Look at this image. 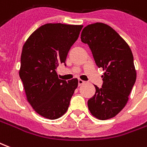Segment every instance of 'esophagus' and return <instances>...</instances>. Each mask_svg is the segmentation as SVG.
<instances>
[{
  "label": "esophagus",
  "instance_id": "esophagus-1",
  "mask_svg": "<svg viewBox=\"0 0 147 147\" xmlns=\"http://www.w3.org/2000/svg\"><path fill=\"white\" fill-rule=\"evenodd\" d=\"M85 83V81H83L82 80H79V86H81V85H83Z\"/></svg>",
  "mask_w": 147,
  "mask_h": 147
}]
</instances>
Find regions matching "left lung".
<instances>
[{
	"mask_svg": "<svg viewBox=\"0 0 147 147\" xmlns=\"http://www.w3.org/2000/svg\"><path fill=\"white\" fill-rule=\"evenodd\" d=\"M81 41L88 44L96 64L105 71L102 88L87 102L90 113L99 120L113 118L122 110L136 80L132 52L120 34L103 23L83 28Z\"/></svg>",
	"mask_w": 147,
	"mask_h": 147,
	"instance_id": "1",
	"label": "left lung"
}]
</instances>
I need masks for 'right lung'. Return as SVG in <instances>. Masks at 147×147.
<instances>
[{"label": "right lung", "mask_w": 147, "mask_h": 147, "mask_svg": "<svg viewBox=\"0 0 147 147\" xmlns=\"http://www.w3.org/2000/svg\"><path fill=\"white\" fill-rule=\"evenodd\" d=\"M83 25L46 24L34 30L24 43L19 75L27 102L40 116L55 120L67 112L78 80L58 78L57 67L65 63L71 46Z\"/></svg>", "instance_id": "right-lung-1"}]
</instances>
